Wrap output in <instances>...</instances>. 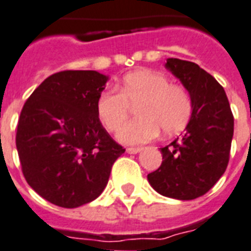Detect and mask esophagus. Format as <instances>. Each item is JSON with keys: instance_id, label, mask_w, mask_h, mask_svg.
Returning <instances> with one entry per match:
<instances>
[{"instance_id": "34e87169", "label": "esophagus", "mask_w": 251, "mask_h": 251, "mask_svg": "<svg viewBox=\"0 0 251 251\" xmlns=\"http://www.w3.org/2000/svg\"><path fill=\"white\" fill-rule=\"evenodd\" d=\"M141 151V148H127L128 154H137Z\"/></svg>"}]
</instances>
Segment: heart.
I'll use <instances>...</instances> for the list:
<instances>
[{
  "mask_svg": "<svg viewBox=\"0 0 251 251\" xmlns=\"http://www.w3.org/2000/svg\"><path fill=\"white\" fill-rule=\"evenodd\" d=\"M115 91H102L96 101L98 120L110 132L116 131L135 107L137 119L118 131L123 144L151 141L163 131L166 136L179 133L189 123L193 101L180 84H172L164 74L140 70L122 79Z\"/></svg>",
  "mask_w": 251,
  "mask_h": 251,
  "instance_id": "heart-1",
  "label": "heart"
}]
</instances>
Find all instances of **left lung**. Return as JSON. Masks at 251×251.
<instances>
[{
    "label": "left lung",
    "mask_w": 251,
    "mask_h": 251,
    "mask_svg": "<svg viewBox=\"0 0 251 251\" xmlns=\"http://www.w3.org/2000/svg\"><path fill=\"white\" fill-rule=\"evenodd\" d=\"M166 69L189 92L193 111L181 137L160 148L162 164L148 180L164 197L189 201L207 193L226 172L233 114L223 87L200 66L168 58Z\"/></svg>",
    "instance_id": "obj_1"
}]
</instances>
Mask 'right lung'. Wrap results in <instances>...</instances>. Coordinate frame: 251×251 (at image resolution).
I'll use <instances>...</instances> for the list:
<instances>
[{"mask_svg":"<svg viewBox=\"0 0 251 251\" xmlns=\"http://www.w3.org/2000/svg\"><path fill=\"white\" fill-rule=\"evenodd\" d=\"M107 80L97 71L57 72L22 109L17 129L22 171L32 189L53 205L74 208L96 200L126 151L96 113Z\"/></svg>","mask_w":251,"mask_h":251,"instance_id":"obj_1","label":"right lung"}]
</instances>
